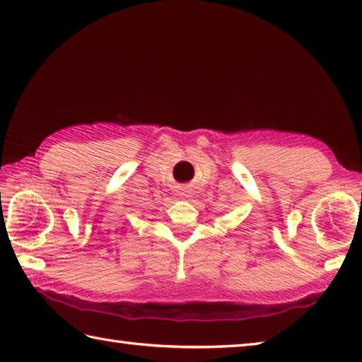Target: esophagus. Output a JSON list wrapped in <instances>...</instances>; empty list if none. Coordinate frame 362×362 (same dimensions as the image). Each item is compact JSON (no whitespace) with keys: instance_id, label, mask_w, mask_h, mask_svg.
I'll use <instances>...</instances> for the list:
<instances>
[{"instance_id":"esophagus-1","label":"esophagus","mask_w":362,"mask_h":362,"mask_svg":"<svg viewBox=\"0 0 362 362\" xmlns=\"http://www.w3.org/2000/svg\"><path fill=\"white\" fill-rule=\"evenodd\" d=\"M180 196H182V197H188V196H189V189H188L187 187L182 188V189H180Z\"/></svg>"}]
</instances>
